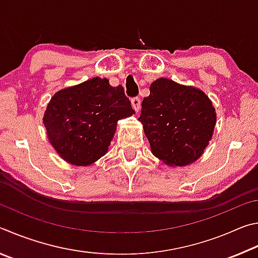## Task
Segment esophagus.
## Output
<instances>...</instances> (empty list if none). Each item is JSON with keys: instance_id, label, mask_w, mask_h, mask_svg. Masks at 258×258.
<instances>
[{"instance_id": "34e87169", "label": "esophagus", "mask_w": 258, "mask_h": 258, "mask_svg": "<svg viewBox=\"0 0 258 258\" xmlns=\"http://www.w3.org/2000/svg\"><path fill=\"white\" fill-rule=\"evenodd\" d=\"M132 107L137 112L140 111V109H141V100H140V98L137 97L132 99Z\"/></svg>"}]
</instances>
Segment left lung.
<instances>
[{
	"label": "left lung",
	"instance_id": "obj_1",
	"mask_svg": "<svg viewBox=\"0 0 258 258\" xmlns=\"http://www.w3.org/2000/svg\"><path fill=\"white\" fill-rule=\"evenodd\" d=\"M143 99L139 120L152 155L172 167L198 160L213 138L216 112L208 95L194 86L158 78Z\"/></svg>",
	"mask_w": 258,
	"mask_h": 258
}]
</instances>
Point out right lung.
<instances>
[{
  "mask_svg": "<svg viewBox=\"0 0 258 258\" xmlns=\"http://www.w3.org/2000/svg\"><path fill=\"white\" fill-rule=\"evenodd\" d=\"M135 111L123 86L93 77L51 98L43 116L51 146L74 166H90L108 152L117 121Z\"/></svg>",
  "mask_w": 258,
  "mask_h": 258,
  "instance_id": "1",
  "label": "right lung"
}]
</instances>
